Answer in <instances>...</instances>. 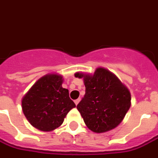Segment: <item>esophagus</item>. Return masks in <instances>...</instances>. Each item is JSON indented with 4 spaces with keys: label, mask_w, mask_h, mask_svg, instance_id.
Wrapping results in <instances>:
<instances>
[{
    "label": "esophagus",
    "mask_w": 158,
    "mask_h": 158,
    "mask_svg": "<svg viewBox=\"0 0 158 158\" xmlns=\"http://www.w3.org/2000/svg\"><path fill=\"white\" fill-rule=\"evenodd\" d=\"M80 101H81V99H80V98H78V99H77V100H75V103H76V105H77V104L80 102Z\"/></svg>",
    "instance_id": "esophagus-1"
}]
</instances>
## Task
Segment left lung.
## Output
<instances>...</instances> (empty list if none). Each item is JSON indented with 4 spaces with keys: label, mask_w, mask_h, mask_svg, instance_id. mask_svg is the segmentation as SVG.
Masks as SVG:
<instances>
[{
    "label": "left lung",
    "mask_w": 158,
    "mask_h": 158,
    "mask_svg": "<svg viewBox=\"0 0 158 158\" xmlns=\"http://www.w3.org/2000/svg\"><path fill=\"white\" fill-rule=\"evenodd\" d=\"M83 78L84 97L77 106L86 126L102 133L121 123L131 106V94L118 77L105 68H97L94 75L77 72Z\"/></svg>",
    "instance_id": "8db88e82"
}]
</instances>
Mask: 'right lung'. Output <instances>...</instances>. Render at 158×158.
Here are the masks:
<instances>
[{
    "instance_id": "right-lung-1",
    "label": "right lung",
    "mask_w": 158,
    "mask_h": 158,
    "mask_svg": "<svg viewBox=\"0 0 158 158\" xmlns=\"http://www.w3.org/2000/svg\"><path fill=\"white\" fill-rule=\"evenodd\" d=\"M63 77L48 74L32 85L22 99V110L32 127L43 131L59 127L69 111L76 106L62 87Z\"/></svg>"
}]
</instances>
